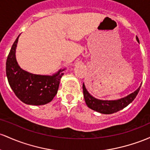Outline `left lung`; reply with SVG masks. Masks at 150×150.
<instances>
[{"label":"left lung","mask_w":150,"mask_h":150,"mask_svg":"<svg viewBox=\"0 0 150 150\" xmlns=\"http://www.w3.org/2000/svg\"><path fill=\"white\" fill-rule=\"evenodd\" d=\"M137 42H139L138 38H136ZM140 86L135 91L132 93L125 98L115 100H102L95 98L91 96L85 88V86L83 83V93L85 101L88 108L92 110L100 112L103 114H112L119 110H122L124 108L129 105L132 100L137 96V93L139 91Z\"/></svg>","instance_id":"obj_1"}]
</instances>
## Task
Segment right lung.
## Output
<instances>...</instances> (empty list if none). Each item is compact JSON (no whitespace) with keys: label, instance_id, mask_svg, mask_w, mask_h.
Listing matches in <instances>:
<instances>
[{"label":"right lung","instance_id":"1","mask_svg":"<svg viewBox=\"0 0 150 150\" xmlns=\"http://www.w3.org/2000/svg\"><path fill=\"white\" fill-rule=\"evenodd\" d=\"M19 36L13 43L6 61L8 83L16 96L25 104L45 105L51 101L57 94L64 69H60L53 76L33 74L22 69L16 59Z\"/></svg>","mask_w":150,"mask_h":150}]
</instances>
